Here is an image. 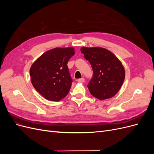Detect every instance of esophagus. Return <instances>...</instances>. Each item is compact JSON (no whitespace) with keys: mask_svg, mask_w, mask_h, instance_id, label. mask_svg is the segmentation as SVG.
I'll return each instance as SVG.
<instances>
[{"mask_svg":"<svg viewBox=\"0 0 154 154\" xmlns=\"http://www.w3.org/2000/svg\"><path fill=\"white\" fill-rule=\"evenodd\" d=\"M78 82H80V83H83L85 82V79H84V78H80V79H78Z\"/></svg>","mask_w":154,"mask_h":154,"instance_id":"esophagus-1","label":"esophagus"}]
</instances>
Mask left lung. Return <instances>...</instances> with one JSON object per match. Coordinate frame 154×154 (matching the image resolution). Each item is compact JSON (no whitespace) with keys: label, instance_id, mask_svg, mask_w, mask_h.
Masks as SVG:
<instances>
[{"label":"left lung","instance_id":"obj_1","mask_svg":"<svg viewBox=\"0 0 154 154\" xmlns=\"http://www.w3.org/2000/svg\"><path fill=\"white\" fill-rule=\"evenodd\" d=\"M80 50L92 68L93 77L87 85L91 94L100 100L114 96L125 80V71L122 63L105 48L82 47Z\"/></svg>","mask_w":154,"mask_h":154}]
</instances>
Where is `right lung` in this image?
I'll return each instance as SVG.
<instances>
[{"instance_id": "add662e5", "label": "right lung", "mask_w": 154, "mask_h": 154, "mask_svg": "<svg viewBox=\"0 0 154 154\" xmlns=\"http://www.w3.org/2000/svg\"><path fill=\"white\" fill-rule=\"evenodd\" d=\"M74 54V48H57L46 51L32 64V86L46 100L59 101L67 95L72 82L67 62Z\"/></svg>"}]
</instances>
